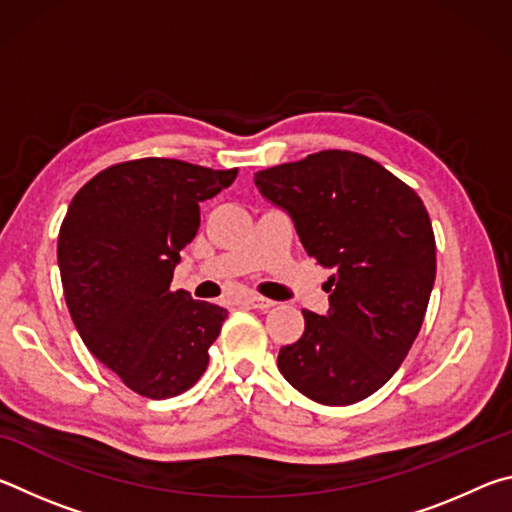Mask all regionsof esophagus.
<instances>
[{
    "label": "esophagus",
    "instance_id": "esophagus-1",
    "mask_svg": "<svg viewBox=\"0 0 512 512\" xmlns=\"http://www.w3.org/2000/svg\"><path fill=\"white\" fill-rule=\"evenodd\" d=\"M246 305H248L250 309L266 311V309L275 307V302H273V300H268V298H262V296H248V298H246Z\"/></svg>",
    "mask_w": 512,
    "mask_h": 512
}]
</instances>
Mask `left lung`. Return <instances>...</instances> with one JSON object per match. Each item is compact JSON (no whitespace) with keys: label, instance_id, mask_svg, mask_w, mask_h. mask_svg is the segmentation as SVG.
I'll return each mask as SVG.
<instances>
[{"label":"left lung","instance_id":"8db88e82","mask_svg":"<svg viewBox=\"0 0 512 512\" xmlns=\"http://www.w3.org/2000/svg\"><path fill=\"white\" fill-rule=\"evenodd\" d=\"M268 203L291 216L318 264L332 268L325 316L277 368L309 400L345 406L379 391L409 354L436 280V239L420 196L352 151H320L255 173Z\"/></svg>","mask_w":512,"mask_h":512}]
</instances>
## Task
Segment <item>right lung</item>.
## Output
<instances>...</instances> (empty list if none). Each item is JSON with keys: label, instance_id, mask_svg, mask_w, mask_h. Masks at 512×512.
<instances>
[{"label": "right lung", "instance_id": "add662e5", "mask_svg": "<svg viewBox=\"0 0 512 512\" xmlns=\"http://www.w3.org/2000/svg\"><path fill=\"white\" fill-rule=\"evenodd\" d=\"M235 178L164 158L115 164L81 187L60 225V280L83 343L151 400L196 384L228 316L171 280L201 225L198 205Z\"/></svg>", "mask_w": 512, "mask_h": 512}]
</instances>
